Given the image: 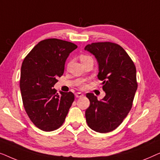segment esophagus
I'll list each match as a JSON object with an SVG mask.
<instances>
[{
    "instance_id": "34e87169",
    "label": "esophagus",
    "mask_w": 160,
    "mask_h": 160,
    "mask_svg": "<svg viewBox=\"0 0 160 160\" xmlns=\"http://www.w3.org/2000/svg\"><path fill=\"white\" fill-rule=\"evenodd\" d=\"M75 96H76V98H81V97H83L84 95H83V94L81 93V92H76L75 94Z\"/></svg>"
}]
</instances>
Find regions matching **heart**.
Masks as SVG:
<instances>
[{
    "instance_id": "1",
    "label": "heart",
    "mask_w": 160,
    "mask_h": 160,
    "mask_svg": "<svg viewBox=\"0 0 160 160\" xmlns=\"http://www.w3.org/2000/svg\"><path fill=\"white\" fill-rule=\"evenodd\" d=\"M89 58H91L90 56L87 55V54H82V55L80 56V60H81V61H82V62H84L85 60H88V59H89ZM80 87H82V88H84V87H85V85L84 84H80Z\"/></svg>"
}]
</instances>
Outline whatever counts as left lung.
<instances>
[{
  "instance_id": "1",
  "label": "left lung",
  "mask_w": 160,
  "mask_h": 160,
  "mask_svg": "<svg viewBox=\"0 0 160 160\" xmlns=\"http://www.w3.org/2000/svg\"><path fill=\"white\" fill-rule=\"evenodd\" d=\"M95 55L99 65L98 79L106 96L98 100L87 93L90 106L86 110L87 124L100 133L111 132L125 119L132 106L138 88L135 65L121 46L112 42L92 43L84 48Z\"/></svg>"
}]
</instances>
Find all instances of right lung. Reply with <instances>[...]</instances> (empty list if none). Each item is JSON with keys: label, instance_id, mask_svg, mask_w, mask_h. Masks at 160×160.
Returning <instances> with one entry per match:
<instances>
[{"label": "right lung", "instance_id": "right-lung-1", "mask_svg": "<svg viewBox=\"0 0 160 160\" xmlns=\"http://www.w3.org/2000/svg\"><path fill=\"white\" fill-rule=\"evenodd\" d=\"M77 46L58 38L45 39L32 48L21 68L20 90L31 122L49 132L64 122L74 100L73 92L57 93L52 87L64 73L65 60Z\"/></svg>", "mask_w": 160, "mask_h": 160}]
</instances>
